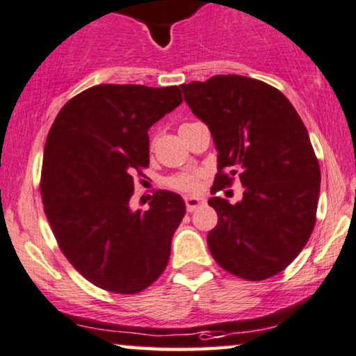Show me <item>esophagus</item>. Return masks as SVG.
<instances>
[{"label": "esophagus", "instance_id": "obj_1", "mask_svg": "<svg viewBox=\"0 0 356 356\" xmlns=\"http://www.w3.org/2000/svg\"><path fill=\"white\" fill-rule=\"evenodd\" d=\"M203 205H205V200H203V198H200V197H187L186 198V207H187L188 213L195 211L197 208H200Z\"/></svg>", "mask_w": 356, "mask_h": 356}]
</instances>
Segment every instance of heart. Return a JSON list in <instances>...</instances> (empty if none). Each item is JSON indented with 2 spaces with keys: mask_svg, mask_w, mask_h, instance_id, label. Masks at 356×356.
Segmentation results:
<instances>
[{
  "mask_svg": "<svg viewBox=\"0 0 356 356\" xmlns=\"http://www.w3.org/2000/svg\"><path fill=\"white\" fill-rule=\"evenodd\" d=\"M165 186L175 192L195 195L202 188V174L200 172H181L175 174L165 181Z\"/></svg>",
  "mask_w": 356,
  "mask_h": 356,
  "instance_id": "1",
  "label": "heart"
}]
</instances>
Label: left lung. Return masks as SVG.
<instances>
[{
	"mask_svg": "<svg viewBox=\"0 0 356 356\" xmlns=\"http://www.w3.org/2000/svg\"><path fill=\"white\" fill-rule=\"evenodd\" d=\"M184 99L210 129L218 149L215 191L238 175L243 200L213 197L218 225L208 249L226 272L249 282L280 273L298 257L316 225L319 161L291 102L270 84L216 74L182 84Z\"/></svg>",
	"mask_w": 356,
	"mask_h": 356,
	"instance_id": "1",
	"label": "left lung"
}]
</instances>
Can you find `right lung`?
<instances>
[{"mask_svg":"<svg viewBox=\"0 0 356 356\" xmlns=\"http://www.w3.org/2000/svg\"><path fill=\"white\" fill-rule=\"evenodd\" d=\"M182 102L177 86L99 84L70 99L47 135L40 195L58 248L102 290L135 295L158 280L186 215L177 193L131 211L135 175L149 165L151 125Z\"/></svg>","mask_w":356,"mask_h":356,"instance_id":"1","label":"right lung"}]
</instances>
